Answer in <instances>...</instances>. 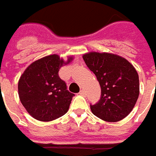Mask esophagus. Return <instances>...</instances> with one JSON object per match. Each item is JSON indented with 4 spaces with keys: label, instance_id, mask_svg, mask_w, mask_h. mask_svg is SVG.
Returning a JSON list of instances; mask_svg holds the SVG:
<instances>
[{
    "label": "esophagus",
    "instance_id": "34e87169",
    "mask_svg": "<svg viewBox=\"0 0 156 156\" xmlns=\"http://www.w3.org/2000/svg\"><path fill=\"white\" fill-rule=\"evenodd\" d=\"M79 94H80V95H81V96H84V95H85V91H84V90H80V92H79Z\"/></svg>",
    "mask_w": 156,
    "mask_h": 156
}]
</instances>
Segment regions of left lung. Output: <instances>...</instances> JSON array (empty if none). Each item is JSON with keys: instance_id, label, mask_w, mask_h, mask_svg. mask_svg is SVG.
<instances>
[{"instance_id": "left-lung-1", "label": "left lung", "mask_w": 156, "mask_h": 156, "mask_svg": "<svg viewBox=\"0 0 156 156\" xmlns=\"http://www.w3.org/2000/svg\"><path fill=\"white\" fill-rule=\"evenodd\" d=\"M83 59L99 82L101 98L90 105L92 114L105 121L124 119L133 110L139 95L137 70L121 56L108 52L91 51Z\"/></svg>"}]
</instances>
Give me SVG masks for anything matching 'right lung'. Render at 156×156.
I'll return each mask as SVG.
<instances>
[{
  "label": "right lung",
  "mask_w": 156,
  "mask_h": 156,
  "mask_svg": "<svg viewBox=\"0 0 156 156\" xmlns=\"http://www.w3.org/2000/svg\"><path fill=\"white\" fill-rule=\"evenodd\" d=\"M72 59L69 57L65 62L57 54L47 56L33 62L23 73L18 86L19 96L33 118L51 121L67 113L75 94L68 91L58 71Z\"/></svg>",
  "instance_id": "add662e5"
}]
</instances>
